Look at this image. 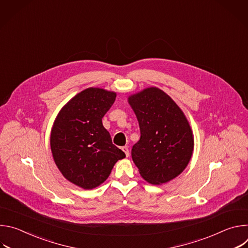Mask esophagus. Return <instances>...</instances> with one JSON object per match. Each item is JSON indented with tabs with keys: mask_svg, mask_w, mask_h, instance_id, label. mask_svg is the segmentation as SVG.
I'll list each match as a JSON object with an SVG mask.
<instances>
[{
	"mask_svg": "<svg viewBox=\"0 0 248 248\" xmlns=\"http://www.w3.org/2000/svg\"><path fill=\"white\" fill-rule=\"evenodd\" d=\"M122 150L124 152V154H125L126 157L129 156V151H128V147H127V146H124V147L122 148Z\"/></svg>",
	"mask_w": 248,
	"mask_h": 248,
	"instance_id": "1",
	"label": "esophagus"
}]
</instances>
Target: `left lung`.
Instances as JSON below:
<instances>
[{
    "label": "left lung",
    "mask_w": 248,
    "mask_h": 248,
    "mask_svg": "<svg viewBox=\"0 0 248 248\" xmlns=\"http://www.w3.org/2000/svg\"><path fill=\"white\" fill-rule=\"evenodd\" d=\"M140 128L131 149L139 173L151 185H163L187 167L194 148L190 124L176 103L163 90L148 87L127 98Z\"/></svg>",
    "instance_id": "8db88e82"
}]
</instances>
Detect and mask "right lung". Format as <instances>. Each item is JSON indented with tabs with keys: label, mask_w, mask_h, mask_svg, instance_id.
<instances>
[{
	"label": "right lung",
	"mask_w": 248,
	"mask_h": 248,
	"mask_svg": "<svg viewBox=\"0 0 248 248\" xmlns=\"http://www.w3.org/2000/svg\"><path fill=\"white\" fill-rule=\"evenodd\" d=\"M116 96L103 88L84 89L63 106L53 124L50 144L55 164L68 182L83 189L103 184L125 157L102 124Z\"/></svg>",
	"instance_id": "1"
}]
</instances>
